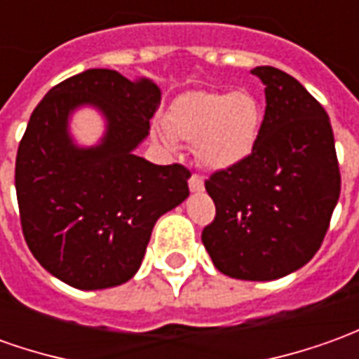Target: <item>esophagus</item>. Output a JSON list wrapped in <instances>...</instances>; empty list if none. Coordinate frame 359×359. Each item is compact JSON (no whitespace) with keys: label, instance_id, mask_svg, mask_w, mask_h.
Returning a JSON list of instances; mask_svg holds the SVG:
<instances>
[{"label":"esophagus","instance_id":"esophagus-1","mask_svg":"<svg viewBox=\"0 0 359 359\" xmlns=\"http://www.w3.org/2000/svg\"><path fill=\"white\" fill-rule=\"evenodd\" d=\"M189 189L190 192H202L204 190V180L200 175H192L189 179Z\"/></svg>","mask_w":359,"mask_h":359}]
</instances>
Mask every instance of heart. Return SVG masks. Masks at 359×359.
<instances>
[{
    "instance_id": "heart-1",
    "label": "heart",
    "mask_w": 359,
    "mask_h": 359,
    "mask_svg": "<svg viewBox=\"0 0 359 359\" xmlns=\"http://www.w3.org/2000/svg\"><path fill=\"white\" fill-rule=\"evenodd\" d=\"M263 123L259 100L248 90L206 92L180 96L169 111L167 126L155 128V137L169 151L177 139L192 141L196 159L214 170L238 167L257 145Z\"/></svg>"
}]
</instances>
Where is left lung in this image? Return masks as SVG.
<instances>
[{
    "instance_id": "1",
    "label": "left lung",
    "mask_w": 359,
    "mask_h": 359,
    "mask_svg": "<svg viewBox=\"0 0 359 359\" xmlns=\"http://www.w3.org/2000/svg\"><path fill=\"white\" fill-rule=\"evenodd\" d=\"M265 86L257 145L206 190L216 218L202 231L214 267L231 279L275 281L311 262L340 198L330 119L299 80L279 68L251 70Z\"/></svg>"
}]
</instances>
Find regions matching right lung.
<instances>
[{
    "label": "right lung",
    "mask_w": 359,
    "mask_h": 359,
    "mask_svg": "<svg viewBox=\"0 0 359 359\" xmlns=\"http://www.w3.org/2000/svg\"><path fill=\"white\" fill-rule=\"evenodd\" d=\"M159 102L149 80L90 68L50 88L31 114L15 161L21 226L36 262L74 289L128 283L153 226L189 198L190 172L182 165L135 155ZM82 107L104 119L94 146H80L69 131Z\"/></svg>",
    "instance_id": "obj_1"
}]
</instances>
